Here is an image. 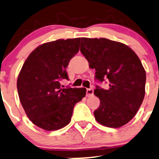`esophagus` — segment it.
Wrapping results in <instances>:
<instances>
[{
	"instance_id": "34e87169",
	"label": "esophagus",
	"mask_w": 159,
	"mask_h": 159,
	"mask_svg": "<svg viewBox=\"0 0 159 159\" xmlns=\"http://www.w3.org/2000/svg\"><path fill=\"white\" fill-rule=\"evenodd\" d=\"M93 94V89H86V96H90Z\"/></svg>"
}]
</instances>
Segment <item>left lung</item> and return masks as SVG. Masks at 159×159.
<instances>
[{"instance_id": "8db88e82", "label": "left lung", "mask_w": 159, "mask_h": 159, "mask_svg": "<svg viewBox=\"0 0 159 159\" xmlns=\"http://www.w3.org/2000/svg\"><path fill=\"white\" fill-rule=\"evenodd\" d=\"M80 51L96 70V79L109 82L108 89L96 86L94 90L100 100L95 119L109 128L127 124L145 96L146 74L139 57L125 44L106 38L82 37Z\"/></svg>"}]
</instances>
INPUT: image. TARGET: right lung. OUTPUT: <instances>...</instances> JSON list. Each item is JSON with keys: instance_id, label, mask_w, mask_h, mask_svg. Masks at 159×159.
<instances>
[{"instance_id": "add662e5", "label": "right lung", "mask_w": 159, "mask_h": 159, "mask_svg": "<svg viewBox=\"0 0 159 159\" xmlns=\"http://www.w3.org/2000/svg\"><path fill=\"white\" fill-rule=\"evenodd\" d=\"M81 38L55 40L41 44L28 56L17 82L20 101L34 125L47 131L70 123L74 106L86 96L85 88L60 87L69 80L66 67L79 52Z\"/></svg>"}]
</instances>
